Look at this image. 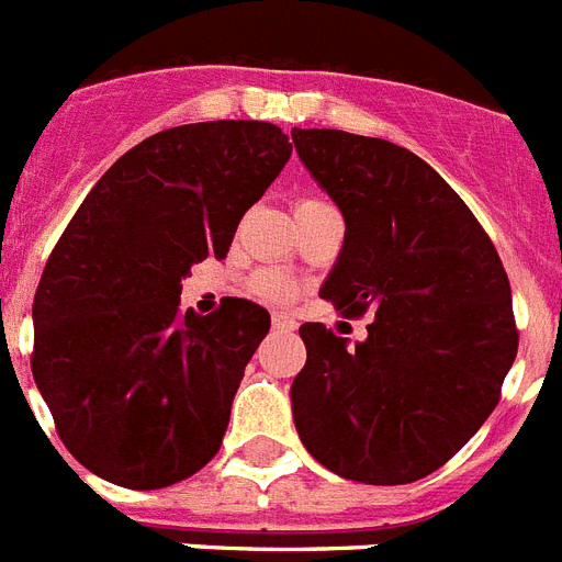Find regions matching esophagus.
Segmentation results:
<instances>
[{
  "label": "esophagus",
  "instance_id": "34e87169",
  "mask_svg": "<svg viewBox=\"0 0 562 562\" xmlns=\"http://www.w3.org/2000/svg\"><path fill=\"white\" fill-rule=\"evenodd\" d=\"M273 328H277V331H294L296 323L291 321L289 314H273Z\"/></svg>",
  "mask_w": 562,
  "mask_h": 562
}]
</instances>
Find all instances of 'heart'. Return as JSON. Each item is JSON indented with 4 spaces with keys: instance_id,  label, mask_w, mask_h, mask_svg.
<instances>
[{
    "instance_id": "obj_1",
    "label": "heart",
    "mask_w": 562,
    "mask_h": 562,
    "mask_svg": "<svg viewBox=\"0 0 562 562\" xmlns=\"http://www.w3.org/2000/svg\"><path fill=\"white\" fill-rule=\"evenodd\" d=\"M305 202H312V199H305ZM254 289H257L259 296H266V300H289V296L294 294V285L277 271L259 273L257 282H254Z\"/></svg>"
}]
</instances>
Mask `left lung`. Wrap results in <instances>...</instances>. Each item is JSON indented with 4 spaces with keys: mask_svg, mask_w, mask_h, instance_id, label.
<instances>
[{
    "mask_svg": "<svg viewBox=\"0 0 562 562\" xmlns=\"http://www.w3.org/2000/svg\"><path fill=\"white\" fill-rule=\"evenodd\" d=\"M291 138L346 222L321 296L346 317L375 314L355 346L300 326L296 432L337 476L407 485L494 413L519 340L508 273L468 204L409 149L340 130Z\"/></svg>",
    "mask_w": 562,
    "mask_h": 562,
    "instance_id": "8db88e82",
    "label": "left lung"
}]
</instances>
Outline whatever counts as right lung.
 <instances>
[{
	"mask_svg": "<svg viewBox=\"0 0 562 562\" xmlns=\"http://www.w3.org/2000/svg\"><path fill=\"white\" fill-rule=\"evenodd\" d=\"M289 158L266 121L172 126L121 155L63 231L34 294L31 369L94 476L155 491L216 456L271 314L239 296L181 312V277L227 257Z\"/></svg>",
	"mask_w": 562,
	"mask_h": 562,
	"instance_id": "right-lung-1",
	"label": "right lung"
}]
</instances>
